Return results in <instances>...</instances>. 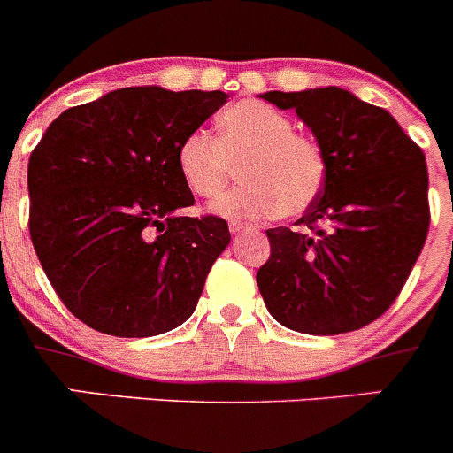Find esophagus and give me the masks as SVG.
Wrapping results in <instances>:
<instances>
[{
	"instance_id": "34e87169",
	"label": "esophagus",
	"mask_w": 453,
	"mask_h": 453,
	"mask_svg": "<svg viewBox=\"0 0 453 453\" xmlns=\"http://www.w3.org/2000/svg\"><path fill=\"white\" fill-rule=\"evenodd\" d=\"M229 229H231V234H240V231H251L254 226H251V224H245V222H229Z\"/></svg>"
}]
</instances>
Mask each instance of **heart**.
Returning a JSON list of instances; mask_svg holds the SVG:
<instances>
[{
    "instance_id": "obj_1",
    "label": "heart",
    "mask_w": 453,
    "mask_h": 453,
    "mask_svg": "<svg viewBox=\"0 0 453 453\" xmlns=\"http://www.w3.org/2000/svg\"><path fill=\"white\" fill-rule=\"evenodd\" d=\"M218 135L192 131L179 142L177 167L192 195L218 197L242 161L245 181L213 203V213L235 219L297 215L318 199L326 158L313 138L292 131L276 108L256 99L235 102L215 119Z\"/></svg>"
}]
</instances>
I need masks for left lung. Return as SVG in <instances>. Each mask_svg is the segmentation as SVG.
<instances>
[{
	"label": "left lung",
	"instance_id": "1",
	"mask_svg": "<svg viewBox=\"0 0 453 453\" xmlns=\"http://www.w3.org/2000/svg\"><path fill=\"white\" fill-rule=\"evenodd\" d=\"M295 108L326 158V181L299 229H267L256 274L267 311L299 334L338 335L381 318L429 234L424 151L388 111L342 88L261 95Z\"/></svg>",
	"mask_w": 453,
	"mask_h": 453
}]
</instances>
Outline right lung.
Instances as JSON below:
<instances>
[{
  "mask_svg": "<svg viewBox=\"0 0 453 453\" xmlns=\"http://www.w3.org/2000/svg\"><path fill=\"white\" fill-rule=\"evenodd\" d=\"M226 92L122 88L63 111L29 158V234L74 318L118 338L177 329L231 242L226 219L186 218L195 203L179 142Z\"/></svg>",
  "mask_w": 453,
  "mask_h": 453,
  "instance_id": "right-lung-1",
  "label": "right lung"
}]
</instances>
